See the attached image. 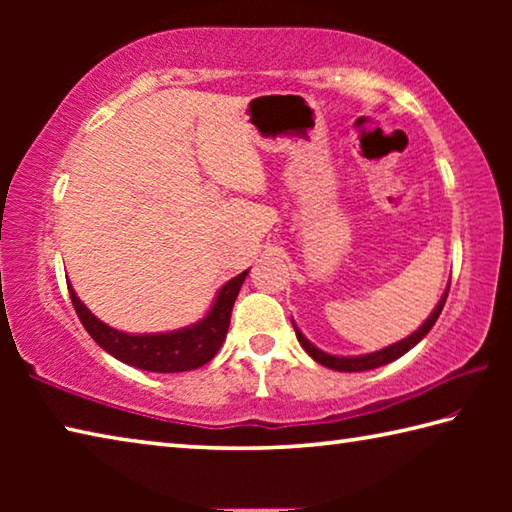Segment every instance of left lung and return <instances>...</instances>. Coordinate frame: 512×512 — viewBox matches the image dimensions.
<instances>
[{"label": "left lung", "mask_w": 512, "mask_h": 512, "mask_svg": "<svg viewBox=\"0 0 512 512\" xmlns=\"http://www.w3.org/2000/svg\"><path fill=\"white\" fill-rule=\"evenodd\" d=\"M447 293H449V287L445 289L443 298H440L436 309L431 311V316L424 320V323L418 329H415L411 336H406V339L397 341L393 345H388V348H384V350H377V352H370V354H359V357H339V354H327L323 350H318L314 343L307 341V336L300 332V329L296 327V323H293V320H291V323H293V329H296V336H298V341H300L302 348H305V352L309 354V357L314 359V361H318L320 366L339 370V372H363V370H372V368L386 366V363L400 359L402 354H406L411 348H415V345H418L424 339V336L429 334V329L436 325L440 311H443V307H445Z\"/></svg>", "instance_id": "1"}]
</instances>
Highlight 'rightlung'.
<instances>
[{"label":"right lung","instance_id":"right-lung-1","mask_svg":"<svg viewBox=\"0 0 512 512\" xmlns=\"http://www.w3.org/2000/svg\"><path fill=\"white\" fill-rule=\"evenodd\" d=\"M246 275L248 271L232 277L230 282H225L219 293H216L210 311L198 323L160 334L119 332V329L106 325L83 305L79 296H76V291L72 289V284H67V289L83 327L88 329L94 343L101 345L112 357L119 359L121 363H128V366L149 372H185L205 366L219 352L225 341V334H228L232 307H235V300Z\"/></svg>","mask_w":512,"mask_h":512}]
</instances>
